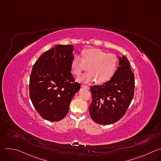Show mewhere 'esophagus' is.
<instances>
[{
    "instance_id": "1",
    "label": "esophagus",
    "mask_w": 161,
    "mask_h": 161,
    "mask_svg": "<svg viewBox=\"0 0 161 161\" xmlns=\"http://www.w3.org/2000/svg\"><path fill=\"white\" fill-rule=\"evenodd\" d=\"M81 86H82V87H83V88H86V89H89V88H90V86H88V85H81Z\"/></svg>"
}]
</instances>
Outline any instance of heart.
Returning a JSON list of instances; mask_svg holds the SVG:
<instances>
[{
	"label": "heart",
	"instance_id": "1",
	"mask_svg": "<svg viewBox=\"0 0 161 161\" xmlns=\"http://www.w3.org/2000/svg\"><path fill=\"white\" fill-rule=\"evenodd\" d=\"M119 64L118 57L99 49L88 48L82 50L81 58L75 55L71 63L72 73L79 76L88 69V73L79 77L78 80L89 82L96 80L97 83L109 81L115 73Z\"/></svg>",
	"mask_w": 161,
	"mask_h": 161
}]
</instances>
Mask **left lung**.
Returning <instances> with one entry per match:
<instances>
[{
	"label": "left lung",
	"instance_id": "obj_1",
	"mask_svg": "<svg viewBox=\"0 0 161 161\" xmlns=\"http://www.w3.org/2000/svg\"><path fill=\"white\" fill-rule=\"evenodd\" d=\"M119 66L111 80L90 88L92 101L90 115L95 122L108 125L121 119L125 114L134 93V75L127 58L119 57Z\"/></svg>",
	"mask_w": 161,
	"mask_h": 161
}]
</instances>
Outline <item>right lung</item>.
<instances>
[{
    "label": "right lung",
    "instance_id": "add662e5",
    "mask_svg": "<svg viewBox=\"0 0 161 161\" xmlns=\"http://www.w3.org/2000/svg\"><path fill=\"white\" fill-rule=\"evenodd\" d=\"M73 45H56L45 52L32 67L29 95L32 104L44 119H63L70 103L80 88L71 73Z\"/></svg>",
    "mask_w": 161,
    "mask_h": 161
}]
</instances>
